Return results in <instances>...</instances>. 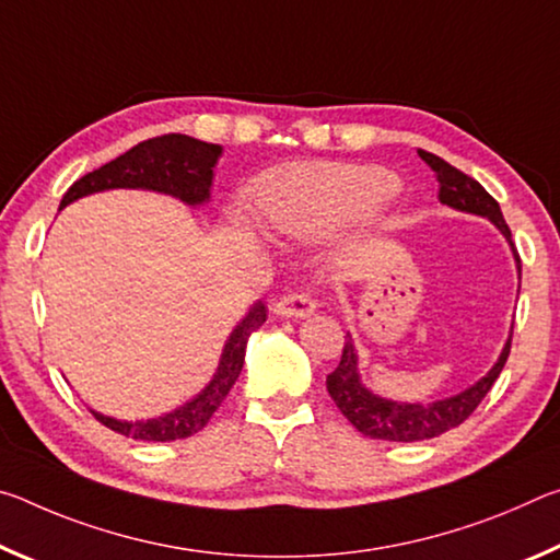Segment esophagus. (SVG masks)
Segmentation results:
<instances>
[{
	"label": "esophagus",
	"mask_w": 560,
	"mask_h": 560,
	"mask_svg": "<svg viewBox=\"0 0 560 560\" xmlns=\"http://www.w3.org/2000/svg\"><path fill=\"white\" fill-rule=\"evenodd\" d=\"M271 311L281 318H306L316 311V299L308 291H291L273 303Z\"/></svg>",
	"instance_id": "1"
}]
</instances>
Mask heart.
<instances>
[{
    "instance_id": "1",
    "label": "heart",
    "mask_w": 560,
    "mask_h": 560,
    "mask_svg": "<svg viewBox=\"0 0 560 560\" xmlns=\"http://www.w3.org/2000/svg\"><path fill=\"white\" fill-rule=\"evenodd\" d=\"M400 189L377 167H311L273 179L264 189V212L283 234H311L326 226L371 220Z\"/></svg>"
}]
</instances>
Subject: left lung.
<instances>
[{"mask_svg": "<svg viewBox=\"0 0 560 560\" xmlns=\"http://www.w3.org/2000/svg\"><path fill=\"white\" fill-rule=\"evenodd\" d=\"M424 163H428L434 175H438L440 183V202L452 207V210L469 212L487 217L497 224V230L506 236V242L514 249L516 269L521 273V259L514 242H511V230L504 220V214L499 210V202L491 197L485 187H481L477 179L464 175L462 170L450 165L447 160L428 153V150H417ZM511 350V336L506 340L504 350L497 360V365L481 377L479 383H474L467 390L444 397L438 402H393L385 400V397L373 395L368 387L360 383L358 375V353L353 346V338L350 334L346 336L343 355H340V363L334 373L326 377L328 395L334 397V402L340 412H343L346 420L353 424V428L365 434V438L373 440H387V442H420V440H432L440 438V434L450 432L467 420V417L477 410L479 402L485 400L491 385L504 371V363Z\"/></svg>", "mask_w": 560, "mask_h": 560, "instance_id": "8db88e82", "label": "left lung"}]
</instances>
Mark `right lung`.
Here are the masks:
<instances>
[{
    "instance_id": "add662e5",
    "label": "right lung",
    "mask_w": 560,
    "mask_h": 560,
    "mask_svg": "<svg viewBox=\"0 0 560 560\" xmlns=\"http://www.w3.org/2000/svg\"><path fill=\"white\" fill-rule=\"evenodd\" d=\"M220 155L222 145L202 143V140L179 136V132H167V136L143 140V143L130 148L128 153H122L103 167L75 179L69 187V192L63 195L59 210H63L73 200H79V197L116 187L155 189V192L177 197L185 205H202L210 200V187L214 177L212 170ZM264 320H267V306L257 301L249 308V314L240 320V326L232 330V336L222 350L220 368H217L210 385L195 400L185 402L183 407H177V410L163 417H155V420H113V417L91 410L93 417L101 424H106L108 430L126 434V438L132 440L173 442L192 438L195 432H200L210 422L217 407L230 395L232 385L242 373L246 340H249V336Z\"/></svg>"
}]
</instances>
